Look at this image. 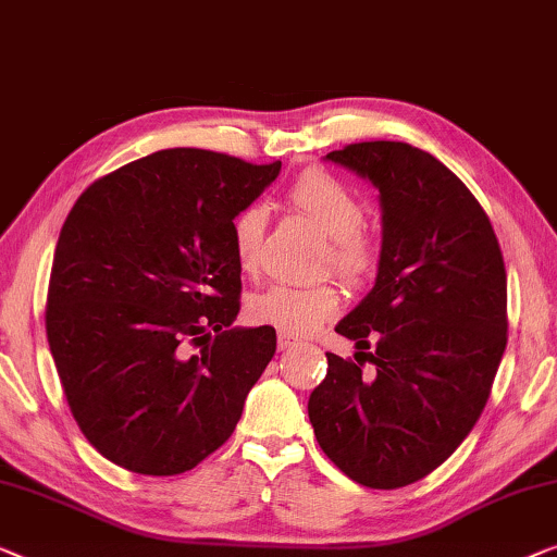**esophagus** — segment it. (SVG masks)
Masks as SVG:
<instances>
[{
	"mask_svg": "<svg viewBox=\"0 0 557 557\" xmlns=\"http://www.w3.org/2000/svg\"><path fill=\"white\" fill-rule=\"evenodd\" d=\"M298 342L294 336H288V334H278V349L281 351H286V349H294Z\"/></svg>",
	"mask_w": 557,
	"mask_h": 557,
	"instance_id": "obj_1",
	"label": "esophagus"
}]
</instances>
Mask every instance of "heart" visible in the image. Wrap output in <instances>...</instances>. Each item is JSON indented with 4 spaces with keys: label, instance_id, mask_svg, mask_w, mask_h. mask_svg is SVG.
<instances>
[{
    "label": "heart",
    "instance_id": "b5f03b06",
    "mask_svg": "<svg viewBox=\"0 0 557 557\" xmlns=\"http://www.w3.org/2000/svg\"><path fill=\"white\" fill-rule=\"evenodd\" d=\"M288 200L321 225L332 238L329 263L349 281H361L376 265L374 240L361 233L367 208L349 185L324 171H309L288 188ZM269 213L261 203L246 206L233 221V253L244 271H256L261 261ZM342 294L334 284L292 286L273 284L248 298V313L259 324L273 326L281 334L304 336L336 317Z\"/></svg>",
    "mask_w": 557,
    "mask_h": 557
}]
</instances>
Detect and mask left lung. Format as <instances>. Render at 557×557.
<instances>
[{
    "instance_id": "1",
    "label": "left lung",
    "mask_w": 557,
    "mask_h": 557,
    "mask_svg": "<svg viewBox=\"0 0 557 557\" xmlns=\"http://www.w3.org/2000/svg\"><path fill=\"white\" fill-rule=\"evenodd\" d=\"M324 160L379 190L382 251L372 292L336 324L374 349L326 354L309 419L346 478L397 490L437 470L487 405L507 344L505 261L478 198L430 152L374 140Z\"/></svg>"
}]
</instances>
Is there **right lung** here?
I'll return each mask as SVG.
<instances>
[{"label": "right lung", "mask_w": 557, "mask_h": 557, "mask_svg": "<svg viewBox=\"0 0 557 557\" xmlns=\"http://www.w3.org/2000/svg\"><path fill=\"white\" fill-rule=\"evenodd\" d=\"M278 171L211 150H158L72 206L52 259L47 342L72 417L110 462L181 474L236 430L276 332L233 326V221Z\"/></svg>", "instance_id": "add662e5"}]
</instances>
